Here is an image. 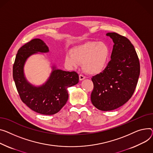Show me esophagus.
<instances>
[{
    "label": "esophagus",
    "mask_w": 153,
    "mask_h": 153,
    "mask_svg": "<svg viewBox=\"0 0 153 153\" xmlns=\"http://www.w3.org/2000/svg\"><path fill=\"white\" fill-rule=\"evenodd\" d=\"M85 79V77L84 76H83V75H82V74L79 75V80H83Z\"/></svg>",
    "instance_id": "esophagus-1"
}]
</instances>
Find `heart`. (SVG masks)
<instances>
[{
    "label": "heart",
    "instance_id": "1",
    "mask_svg": "<svg viewBox=\"0 0 153 153\" xmlns=\"http://www.w3.org/2000/svg\"><path fill=\"white\" fill-rule=\"evenodd\" d=\"M110 48L103 42L89 41L78 45L65 56L66 63L77 67L82 63V68L89 74H98L105 69L110 58Z\"/></svg>",
    "mask_w": 153,
    "mask_h": 153
}]
</instances>
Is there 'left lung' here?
Instances as JSON below:
<instances>
[{
  "mask_svg": "<svg viewBox=\"0 0 153 153\" xmlns=\"http://www.w3.org/2000/svg\"><path fill=\"white\" fill-rule=\"evenodd\" d=\"M114 42L111 61L103 72L93 76L91 94L93 105L101 111L116 109L130 100L140 72L135 49L130 40L116 33H108Z\"/></svg>",
  "mask_w": 153,
  "mask_h": 153,
  "instance_id": "obj_1",
  "label": "left lung"
}]
</instances>
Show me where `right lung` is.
I'll use <instances>...</instances> for the list:
<instances>
[{
    "mask_svg": "<svg viewBox=\"0 0 153 153\" xmlns=\"http://www.w3.org/2000/svg\"><path fill=\"white\" fill-rule=\"evenodd\" d=\"M49 49L40 39H34L20 48L13 66V77L23 102L37 113L52 115L57 113L66 103L68 88L79 82L75 71H65L52 66V71L46 82L35 86L28 82L24 73L27 58L39 53H48Z\"/></svg>",
    "mask_w": 153,
    "mask_h": 153,
    "instance_id": "obj_1",
    "label": "right lung"
}]
</instances>
